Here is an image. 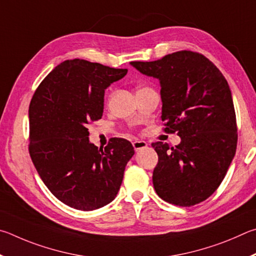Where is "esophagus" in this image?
Segmentation results:
<instances>
[{"mask_svg": "<svg viewBox=\"0 0 256 256\" xmlns=\"http://www.w3.org/2000/svg\"><path fill=\"white\" fill-rule=\"evenodd\" d=\"M132 146H134V148H135V150L137 152V150H142V148H145V147H147V142H144V140H135L132 142Z\"/></svg>", "mask_w": 256, "mask_h": 256, "instance_id": "esophagus-1", "label": "esophagus"}]
</instances>
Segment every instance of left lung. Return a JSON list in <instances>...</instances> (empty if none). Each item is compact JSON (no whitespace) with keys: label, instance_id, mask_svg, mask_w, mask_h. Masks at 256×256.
Segmentation results:
<instances>
[{"label":"left lung","instance_id":"left-lung-1","mask_svg":"<svg viewBox=\"0 0 256 256\" xmlns=\"http://www.w3.org/2000/svg\"><path fill=\"white\" fill-rule=\"evenodd\" d=\"M142 74L158 78L162 121L181 142L152 144L158 155L153 184L160 198L191 207L220 186L236 153L237 126L232 92L212 62L181 50L154 62H132Z\"/></svg>","mask_w":256,"mask_h":256}]
</instances>
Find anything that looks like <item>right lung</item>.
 <instances>
[{"mask_svg": "<svg viewBox=\"0 0 256 256\" xmlns=\"http://www.w3.org/2000/svg\"><path fill=\"white\" fill-rule=\"evenodd\" d=\"M128 70L84 60L57 65L29 106V153L49 191L72 208L91 212L116 198L130 142L112 138L104 150L88 140V126L101 119L104 91Z\"/></svg>", "mask_w": 256, "mask_h": 256, "instance_id": "obj_1", "label": "right lung"}]
</instances>
